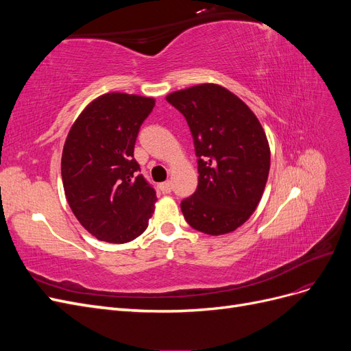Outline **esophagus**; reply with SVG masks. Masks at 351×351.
I'll return each mask as SVG.
<instances>
[{"label": "esophagus", "instance_id": "obj_1", "mask_svg": "<svg viewBox=\"0 0 351 351\" xmlns=\"http://www.w3.org/2000/svg\"><path fill=\"white\" fill-rule=\"evenodd\" d=\"M159 189H161V192H162V193L168 195L169 192H171V189H173V186H171V182H165V183H161V184H159Z\"/></svg>", "mask_w": 351, "mask_h": 351}]
</instances>
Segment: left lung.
I'll list each match as a JSON object with an SVG mask.
<instances>
[{
  "mask_svg": "<svg viewBox=\"0 0 351 351\" xmlns=\"http://www.w3.org/2000/svg\"><path fill=\"white\" fill-rule=\"evenodd\" d=\"M193 136L199 184L182 202L190 227L210 236L234 231L256 209L267 184L271 151L258 117L214 83L169 93Z\"/></svg>",
  "mask_w": 351,
  "mask_h": 351,
  "instance_id": "left-lung-1",
  "label": "left lung"
}]
</instances>
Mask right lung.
I'll use <instances>...</instances> for the list:
<instances>
[{"label": "right lung", "instance_id": "right-lung-1", "mask_svg": "<svg viewBox=\"0 0 351 351\" xmlns=\"http://www.w3.org/2000/svg\"><path fill=\"white\" fill-rule=\"evenodd\" d=\"M154 98L120 92L93 99L74 121L61 156L62 186L74 217L107 243L139 237L156 193L133 158L136 137Z\"/></svg>", "mask_w": 351, "mask_h": 351}]
</instances>
